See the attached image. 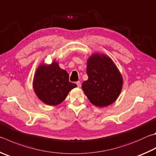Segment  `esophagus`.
Segmentation results:
<instances>
[{
    "instance_id": "esophagus-1",
    "label": "esophagus",
    "mask_w": 156,
    "mask_h": 156,
    "mask_svg": "<svg viewBox=\"0 0 156 156\" xmlns=\"http://www.w3.org/2000/svg\"><path fill=\"white\" fill-rule=\"evenodd\" d=\"M76 84H77L78 87H81V83H80V81L76 82Z\"/></svg>"
}]
</instances>
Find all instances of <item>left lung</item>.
I'll return each instance as SVG.
<instances>
[{"label": "left lung", "mask_w": 156, "mask_h": 156, "mask_svg": "<svg viewBox=\"0 0 156 156\" xmlns=\"http://www.w3.org/2000/svg\"><path fill=\"white\" fill-rule=\"evenodd\" d=\"M88 80L82 89L90 103L100 108L110 105L119 96L123 76L114 62L104 54L93 53L87 59Z\"/></svg>", "instance_id": "1"}]
</instances>
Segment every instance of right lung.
<instances>
[{"label":"right lung","mask_w":156,"mask_h":156,"mask_svg":"<svg viewBox=\"0 0 156 156\" xmlns=\"http://www.w3.org/2000/svg\"><path fill=\"white\" fill-rule=\"evenodd\" d=\"M77 87L69 81V73L53 60L51 64L42 63L35 71L33 80L34 92L42 102L56 106L66 100L69 91Z\"/></svg>","instance_id":"obj_1"}]
</instances>
